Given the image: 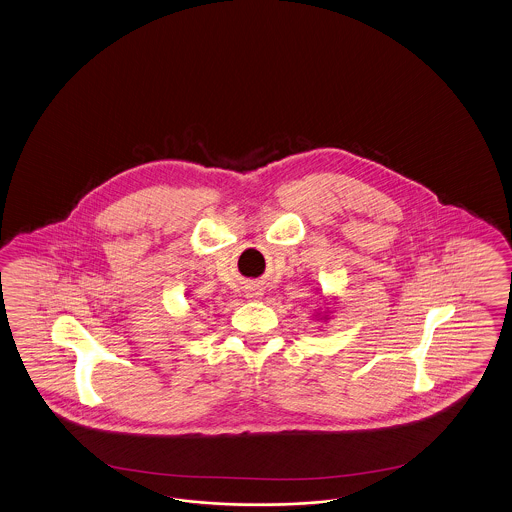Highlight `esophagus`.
Masks as SVG:
<instances>
[{
  "mask_svg": "<svg viewBox=\"0 0 512 512\" xmlns=\"http://www.w3.org/2000/svg\"><path fill=\"white\" fill-rule=\"evenodd\" d=\"M247 295H249V297H259L261 293H257V291H255V293H247Z\"/></svg>",
  "mask_w": 512,
  "mask_h": 512,
  "instance_id": "1",
  "label": "esophagus"
}]
</instances>
